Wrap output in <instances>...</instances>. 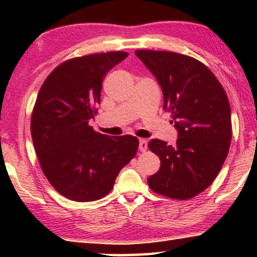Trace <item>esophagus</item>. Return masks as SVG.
Listing matches in <instances>:
<instances>
[{
	"instance_id": "34e87169",
	"label": "esophagus",
	"mask_w": 257,
	"mask_h": 257,
	"mask_svg": "<svg viewBox=\"0 0 257 257\" xmlns=\"http://www.w3.org/2000/svg\"><path fill=\"white\" fill-rule=\"evenodd\" d=\"M139 150H140V152H146L147 142L145 139H140L139 140Z\"/></svg>"
}]
</instances>
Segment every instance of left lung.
Listing matches in <instances>:
<instances>
[{
    "instance_id": "8db88e82",
    "label": "left lung",
    "mask_w": 257,
    "mask_h": 257,
    "mask_svg": "<svg viewBox=\"0 0 257 257\" xmlns=\"http://www.w3.org/2000/svg\"><path fill=\"white\" fill-rule=\"evenodd\" d=\"M156 76L164 108L178 130L177 145L152 139L149 149L160 170L147 179L157 194L187 200L208 188L219 174L231 142L230 106L215 75L198 59L171 51L136 50Z\"/></svg>"
}]
</instances>
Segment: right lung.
<instances>
[{
  "label": "right lung",
  "instance_id": "right-lung-1",
  "mask_svg": "<svg viewBox=\"0 0 257 257\" xmlns=\"http://www.w3.org/2000/svg\"><path fill=\"white\" fill-rule=\"evenodd\" d=\"M127 56L110 51L68 59L52 70L35 101L30 128L41 168L52 187L73 201L107 195L138 151L137 137H108L89 125L105 76Z\"/></svg>",
  "mask_w": 257,
  "mask_h": 257
}]
</instances>
